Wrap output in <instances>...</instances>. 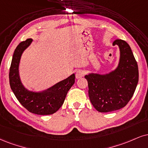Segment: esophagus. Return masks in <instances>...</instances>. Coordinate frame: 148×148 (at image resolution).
<instances>
[{
    "label": "esophagus",
    "instance_id": "esophagus-1",
    "mask_svg": "<svg viewBox=\"0 0 148 148\" xmlns=\"http://www.w3.org/2000/svg\"><path fill=\"white\" fill-rule=\"evenodd\" d=\"M85 75V72L82 69H79L76 72V79H81Z\"/></svg>",
    "mask_w": 148,
    "mask_h": 148
}]
</instances>
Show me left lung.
I'll return each instance as SVG.
<instances>
[{
	"mask_svg": "<svg viewBox=\"0 0 148 148\" xmlns=\"http://www.w3.org/2000/svg\"><path fill=\"white\" fill-rule=\"evenodd\" d=\"M120 57L118 65L106 74L89 73L85 78L88 83L90 101L100 112H109L124 108L136 90L138 81V65L130 47L124 40L116 39Z\"/></svg>",
	"mask_w": 148,
	"mask_h": 148,
	"instance_id": "1",
	"label": "left lung"
}]
</instances>
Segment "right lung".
I'll list each match as a JSON object with an SVG mask.
<instances>
[{"label": "right lung", "mask_w": 148, "mask_h": 148, "mask_svg": "<svg viewBox=\"0 0 148 148\" xmlns=\"http://www.w3.org/2000/svg\"><path fill=\"white\" fill-rule=\"evenodd\" d=\"M32 41V38L27 39L14 50L9 74L10 87L21 104L30 112L39 115L52 114L63 104L67 92L75 82V74H72L44 91L36 92L26 88L21 81L19 65L23 53Z\"/></svg>", "instance_id": "obj_1"}]
</instances>
